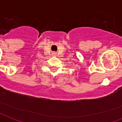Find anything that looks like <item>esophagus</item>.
<instances>
[{
	"mask_svg": "<svg viewBox=\"0 0 122 122\" xmlns=\"http://www.w3.org/2000/svg\"><path fill=\"white\" fill-rule=\"evenodd\" d=\"M53 54H54V55H55V54H56V53H53Z\"/></svg>",
	"mask_w": 122,
	"mask_h": 122,
	"instance_id": "esophagus-1",
	"label": "esophagus"
}]
</instances>
